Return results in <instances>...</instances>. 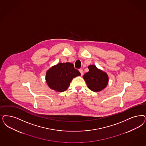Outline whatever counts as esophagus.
Instances as JSON below:
<instances>
[{"label": "esophagus", "mask_w": 146, "mask_h": 146, "mask_svg": "<svg viewBox=\"0 0 146 146\" xmlns=\"http://www.w3.org/2000/svg\"><path fill=\"white\" fill-rule=\"evenodd\" d=\"M79 72H80L81 75V76H82V75L84 74V71H83V70H82V68L79 69Z\"/></svg>", "instance_id": "1"}]
</instances>
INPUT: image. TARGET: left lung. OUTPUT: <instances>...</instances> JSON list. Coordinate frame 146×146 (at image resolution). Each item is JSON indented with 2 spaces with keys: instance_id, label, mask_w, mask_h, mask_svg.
<instances>
[{
  "instance_id": "obj_1",
  "label": "left lung",
  "mask_w": 146,
  "mask_h": 146,
  "mask_svg": "<svg viewBox=\"0 0 146 146\" xmlns=\"http://www.w3.org/2000/svg\"><path fill=\"white\" fill-rule=\"evenodd\" d=\"M89 71L83 76L88 88L93 92H100L105 88L108 83L107 73L98 69L96 66L90 65Z\"/></svg>"
}]
</instances>
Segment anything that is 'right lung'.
Instances as JSON below:
<instances>
[{
	"label": "right lung",
	"instance_id": "1",
	"mask_svg": "<svg viewBox=\"0 0 146 146\" xmlns=\"http://www.w3.org/2000/svg\"><path fill=\"white\" fill-rule=\"evenodd\" d=\"M80 75L73 64L58 63L47 71L46 81L52 90L62 92L67 89L73 78Z\"/></svg>",
	"mask_w": 146,
	"mask_h": 146
}]
</instances>
